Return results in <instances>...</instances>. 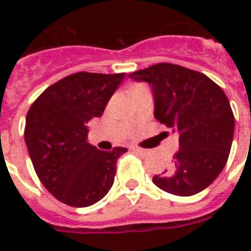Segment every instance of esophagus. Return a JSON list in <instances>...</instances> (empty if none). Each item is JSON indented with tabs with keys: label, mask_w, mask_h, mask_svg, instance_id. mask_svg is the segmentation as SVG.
Here are the masks:
<instances>
[{
	"label": "esophagus",
	"mask_w": 251,
	"mask_h": 251,
	"mask_svg": "<svg viewBox=\"0 0 251 251\" xmlns=\"http://www.w3.org/2000/svg\"><path fill=\"white\" fill-rule=\"evenodd\" d=\"M134 151H135V152H138V153H141L142 156H146V155H147V153H149V151H147V150H143V149H139V147H134Z\"/></svg>",
	"instance_id": "34e87169"
}]
</instances>
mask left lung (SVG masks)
I'll use <instances>...</instances> for the list:
<instances>
[{"instance_id":"left-lung-1","label":"left lung","mask_w":251,"mask_h":251,"mask_svg":"<svg viewBox=\"0 0 251 251\" xmlns=\"http://www.w3.org/2000/svg\"><path fill=\"white\" fill-rule=\"evenodd\" d=\"M129 76L151 86L155 118L179 134L173 167L153 176V183L179 197L204 190L226 167L233 141L234 116L224 91L202 73L167 62Z\"/></svg>"}]
</instances>
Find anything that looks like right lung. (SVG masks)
Segmentation results:
<instances>
[{
	"instance_id": "add662e5",
	"label": "right lung",
	"mask_w": 251,
	"mask_h": 251,
	"mask_svg": "<svg viewBox=\"0 0 251 251\" xmlns=\"http://www.w3.org/2000/svg\"><path fill=\"white\" fill-rule=\"evenodd\" d=\"M124 78L125 73H75L49 86L28 109L25 141L35 172L68 206H91L113 185L117 159L127 150L91 146L87 122L101 117Z\"/></svg>"
}]
</instances>
